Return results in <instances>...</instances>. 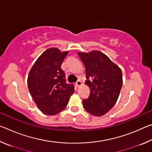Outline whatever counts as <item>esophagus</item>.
Instances as JSON below:
<instances>
[{
  "instance_id": "esophagus-1",
  "label": "esophagus",
  "mask_w": 152,
  "mask_h": 152,
  "mask_svg": "<svg viewBox=\"0 0 152 152\" xmlns=\"http://www.w3.org/2000/svg\"><path fill=\"white\" fill-rule=\"evenodd\" d=\"M82 82L80 81V80H78L76 82V86H78V87H79V86H80L81 85H82Z\"/></svg>"
}]
</instances>
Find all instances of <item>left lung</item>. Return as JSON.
Wrapping results in <instances>:
<instances>
[{
  "instance_id": "8db88e82",
  "label": "left lung",
  "mask_w": 152,
  "mask_h": 152,
  "mask_svg": "<svg viewBox=\"0 0 152 152\" xmlns=\"http://www.w3.org/2000/svg\"><path fill=\"white\" fill-rule=\"evenodd\" d=\"M86 68L85 84L91 90L89 97L82 101L84 109L90 114L101 117L116 103L123 84L121 68L101 51L78 52ZM91 77L93 80L90 81Z\"/></svg>"
}]
</instances>
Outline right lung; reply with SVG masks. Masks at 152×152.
<instances>
[{
    "label": "right lung",
    "mask_w": 152,
    "mask_h": 152,
    "mask_svg": "<svg viewBox=\"0 0 152 152\" xmlns=\"http://www.w3.org/2000/svg\"><path fill=\"white\" fill-rule=\"evenodd\" d=\"M68 51L51 48L43 51L29 71L28 88L43 113L55 115L67 106L74 92V85L66 83L61 66Z\"/></svg>",
    "instance_id": "1"
}]
</instances>
